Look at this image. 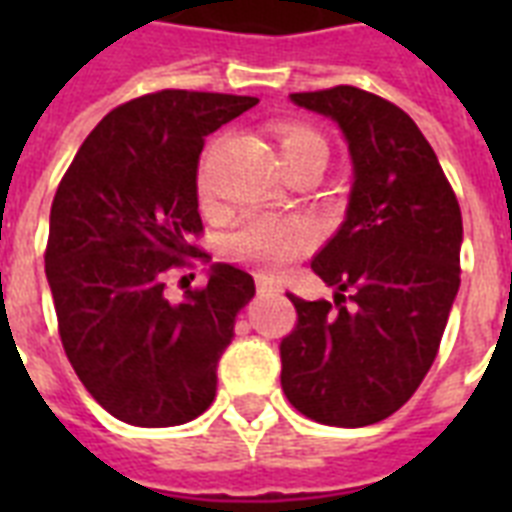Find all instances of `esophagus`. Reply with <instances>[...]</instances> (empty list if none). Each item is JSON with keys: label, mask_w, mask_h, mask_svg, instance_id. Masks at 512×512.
<instances>
[{"label": "esophagus", "mask_w": 512, "mask_h": 512, "mask_svg": "<svg viewBox=\"0 0 512 512\" xmlns=\"http://www.w3.org/2000/svg\"><path fill=\"white\" fill-rule=\"evenodd\" d=\"M257 292H265V295H276L281 292V281L273 279V276H265V273H255Z\"/></svg>", "instance_id": "1"}]
</instances>
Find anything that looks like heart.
Listing matches in <instances>:
<instances>
[{
  "instance_id": "b5f03b06",
  "label": "heart",
  "mask_w": 512,
  "mask_h": 512,
  "mask_svg": "<svg viewBox=\"0 0 512 512\" xmlns=\"http://www.w3.org/2000/svg\"><path fill=\"white\" fill-rule=\"evenodd\" d=\"M281 154H295L303 148L319 146L327 151L319 132L303 124L279 127ZM201 196H207V180L199 177ZM316 233L305 217L276 215V212H252L241 220L225 239V257L233 263L249 265L260 273H279L297 257H303L313 247Z\"/></svg>"
}]
</instances>
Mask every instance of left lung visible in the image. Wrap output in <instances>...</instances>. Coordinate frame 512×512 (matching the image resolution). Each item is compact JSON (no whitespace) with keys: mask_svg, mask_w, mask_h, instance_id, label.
<instances>
[{"mask_svg":"<svg viewBox=\"0 0 512 512\" xmlns=\"http://www.w3.org/2000/svg\"><path fill=\"white\" fill-rule=\"evenodd\" d=\"M289 98L337 122L353 188L311 263L337 287L335 305L289 295L297 324L279 345L281 388L321 425L364 428L398 412L436 361L460 289V204L420 127L390 100L350 84Z\"/></svg>","mask_w":512,"mask_h":512,"instance_id":"1","label":"left lung"}]
</instances>
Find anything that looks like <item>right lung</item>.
Returning a JSON list of instances; mask_svg holds the SVG:
<instances>
[{"instance_id": "obj_1", "label": "right lung", "mask_w": 512, "mask_h": 512, "mask_svg": "<svg viewBox=\"0 0 512 512\" xmlns=\"http://www.w3.org/2000/svg\"><path fill=\"white\" fill-rule=\"evenodd\" d=\"M252 106L249 95L191 90L122 103L87 135L55 191L44 273L60 342L116 420L170 428L215 401L217 361L255 279L217 263L180 300L164 289L172 271L207 257L193 244L204 231L196 196L204 138Z\"/></svg>"}]
</instances>
